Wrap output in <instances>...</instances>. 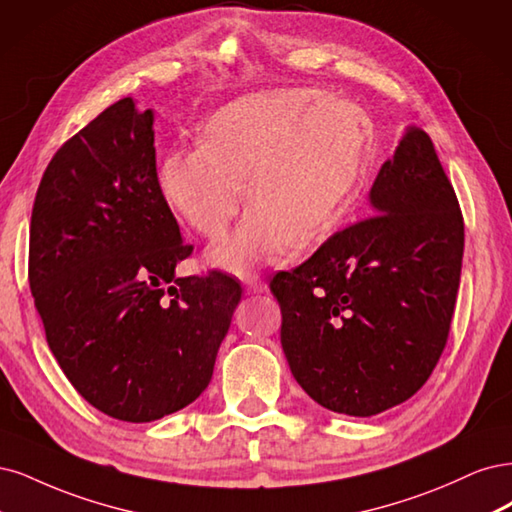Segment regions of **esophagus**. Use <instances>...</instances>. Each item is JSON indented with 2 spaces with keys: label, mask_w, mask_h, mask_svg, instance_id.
Segmentation results:
<instances>
[{
  "label": "esophagus",
  "mask_w": 512,
  "mask_h": 512,
  "mask_svg": "<svg viewBox=\"0 0 512 512\" xmlns=\"http://www.w3.org/2000/svg\"><path fill=\"white\" fill-rule=\"evenodd\" d=\"M244 285H246V289H249L251 293H263V291L268 289V285L263 283V280L259 276H255V274L244 276Z\"/></svg>",
  "instance_id": "34e87169"
}]
</instances>
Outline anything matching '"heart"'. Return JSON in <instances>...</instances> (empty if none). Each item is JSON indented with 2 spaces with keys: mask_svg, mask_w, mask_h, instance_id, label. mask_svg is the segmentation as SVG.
<instances>
[{
  "mask_svg": "<svg viewBox=\"0 0 512 512\" xmlns=\"http://www.w3.org/2000/svg\"><path fill=\"white\" fill-rule=\"evenodd\" d=\"M372 151V121L355 102L306 87L257 91L210 114L197 142L172 146L157 180L166 204L210 240L238 214L244 185L249 212L208 253L240 272L332 232Z\"/></svg>",
  "mask_w": 512,
  "mask_h": 512,
  "instance_id": "obj_1",
  "label": "heart"
}]
</instances>
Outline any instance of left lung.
Instances as JSON below:
<instances>
[{"instance_id": "8db88e82", "label": "left lung", "mask_w": 512, "mask_h": 512, "mask_svg": "<svg viewBox=\"0 0 512 512\" xmlns=\"http://www.w3.org/2000/svg\"><path fill=\"white\" fill-rule=\"evenodd\" d=\"M370 206L374 217L270 280L293 378L349 417L378 415L425 385L449 338L464 257L457 197L421 127H406Z\"/></svg>"}]
</instances>
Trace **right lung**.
I'll list each match as a JSON object with an SVG mask.
<instances>
[{
  "label": "right lung",
  "mask_w": 512,
  "mask_h": 512,
  "mask_svg": "<svg viewBox=\"0 0 512 512\" xmlns=\"http://www.w3.org/2000/svg\"><path fill=\"white\" fill-rule=\"evenodd\" d=\"M155 114L119 100L48 163L29 227L46 342L104 415L148 423L208 387L242 298L234 276H176L191 255L161 197Z\"/></svg>",
  "instance_id": "right-lung-1"
}]
</instances>
